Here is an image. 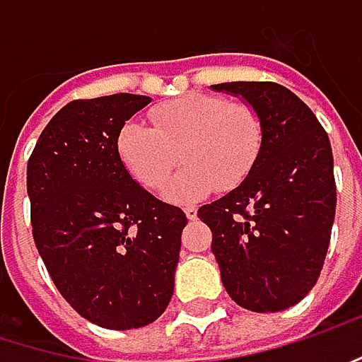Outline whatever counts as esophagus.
<instances>
[{
  "instance_id": "esophagus-1",
  "label": "esophagus",
  "mask_w": 362,
  "mask_h": 362,
  "mask_svg": "<svg viewBox=\"0 0 362 362\" xmlns=\"http://www.w3.org/2000/svg\"><path fill=\"white\" fill-rule=\"evenodd\" d=\"M183 212H185V216H187L189 220L197 218V208H195V206H187V208H185Z\"/></svg>"
}]
</instances>
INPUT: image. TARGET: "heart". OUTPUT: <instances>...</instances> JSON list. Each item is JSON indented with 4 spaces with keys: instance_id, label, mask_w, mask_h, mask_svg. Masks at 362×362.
<instances>
[{
    "instance_id": "b5f03b06",
    "label": "heart",
    "mask_w": 362,
    "mask_h": 362,
    "mask_svg": "<svg viewBox=\"0 0 362 362\" xmlns=\"http://www.w3.org/2000/svg\"><path fill=\"white\" fill-rule=\"evenodd\" d=\"M148 127L127 121L117 134V156L150 192L160 189L181 156L185 168L165 187V199L189 204L214 189L237 187L264 144L259 115L214 94H187L152 109Z\"/></svg>"
}]
</instances>
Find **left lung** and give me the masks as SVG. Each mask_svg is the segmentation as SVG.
I'll return each instance as SVG.
<instances>
[{"instance_id":"1","label":"left lung","mask_w":362,"mask_h":362,"mask_svg":"<svg viewBox=\"0 0 362 362\" xmlns=\"http://www.w3.org/2000/svg\"><path fill=\"white\" fill-rule=\"evenodd\" d=\"M264 125L262 152L233 192L197 210L212 230L222 284L237 305L276 313L317 282L336 216L329 138L295 92L274 82H224Z\"/></svg>"}]
</instances>
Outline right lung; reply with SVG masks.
Returning <instances> with one entry per match:
<instances>
[{
    "instance_id": "right-lung-1",
    "label": "right lung",
    "mask_w": 362,
    "mask_h": 362,
    "mask_svg": "<svg viewBox=\"0 0 362 362\" xmlns=\"http://www.w3.org/2000/svg\"><path fill=\"white\" fill-rule=\"evenodd\" d=\"M150 100L119 92L65 105L26 167L33 237L49 276L84 320L107 329L165 313L187 224L117 156L119 129Z\"/></svg>"
}]
</instances>
